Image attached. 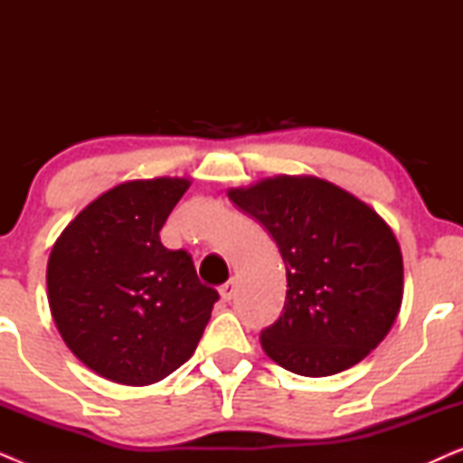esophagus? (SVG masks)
<instances>
[{
    "label": "esophagus",
    "mask_w": 463,
    "mask_h": 463,
    "mask_svg": "<svg viewBox=\"0 0 463 463\" xmlns=\"http://www.w3.org/2000/svg\"><path fill=\"white\" fill-rule=\"evenodd\" d=\"M219 293H221V299H223V301H232L233 295H236V280H227L225 284H221Z\"/></svg>",
    "instance_id": "esophagus-1"
}]
</instances>
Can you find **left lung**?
I'll return each mask as SVG.
<instances>
[{
  "instance_id": "left-lung-1",
  "label": "left lung",
  "mask_w": 463,
  "mask_h": 463,
  "mask_svg": "<svg viewBox=\"0 0 463 463\" xmlns=\"http://www.w3.org/2000/svg\"><path fill=\"white\" fill-rule=\"evenodd\" d=\"M230 200L276 240L287 301L261 347L282 369L326 377L382 344L402 303V252L392 227L356 195L309 175L232 187Z\"/></svg>"
}]
</instances>
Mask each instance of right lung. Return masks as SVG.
<instances>
[{"label": "right lung", "instance_id": "obj_1", "mask_svg": "<svg viewBox=\"0 0 463 463\" xmlns=\"http://www.w3.org/2000/svg\"><path fill=\"white\" fill-rule=\"evenodd\" d=\"M192 181H126L92 200L48 259L50 314L69 350L122 385L162 382L192 358L219 293L160 230Z\"/></svg>", "mask_w": 463, "mask_h": 463}]
</instances>
